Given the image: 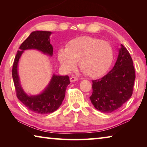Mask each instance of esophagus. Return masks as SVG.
<instances>
[{
    "mask_svg": "<svg viewBox=\"0 0 147 147\" xmlns=\"http://www.w3.org/2000/svg\"><path fill=\"white\" fill-rule=\"evenodd\" d=\"M78 80V78H77V77L76 76H72L70 78V81L71 82H76Z\"/></svg>",
    "mask_w": 147,
    "mask_h": 147,
    "instance_id": "obj_1",
    "label": "esophagus"
}]
</instances>
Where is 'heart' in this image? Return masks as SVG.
Listing matches in <instances>:
<instances>
[{
	"label": "heart",
	"mask_w": 147,
	"mask_h": 147,
	"mask_svg": "<svg viewBox=\"0 0 147 147\" xmlns=\"http://www.w3.org/2000/svg\"><path fill=\"white\" fill-rule=\"evenodd\" d=\"M58 59L66 72L79 67L86 75L96 77L103 74L113 58L112 47L108 42L89 36L72 39L66 47L58 49Z\"/></svg>",
	"instance_id": "1"
}]
</instances>
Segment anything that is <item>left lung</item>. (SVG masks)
Wrapping results in <instances>:
<instances>
[{
  "instance_id": "1",
  "label": "left lung",
  "mask_w": 147,
  "mask_h": 147,
  "mask_svg": "<svg viewBox=\"0 0 147 147\" xmlns=\"http://www.w3.org/2000/svg\"><path fill=\"white\" fill-rule=\"evenodd\" d=\"M135 78L132 59L121 44L111 70L102 78L92 81L93 93L89 97L92 104L102 113L120 108L131 97Z\"/></svg>"
}]
</instances>
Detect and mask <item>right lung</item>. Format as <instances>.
Listing matches in <instances>:
<instances>
[{"label": "right lung", "instance_id": "right-lung-1", "mask_svg": "<svg viewBox=\"0 0 147 147\" xmlns=\"http://www.w3.org/2000/svg\"><path fill=\"white\" fill-rule=\"evenodd\" d=\"M52 34L53 32L49 31L32 32L20 46L12 69V77L17 98L27 109L41 115L53 113L61 105L65 95L66 88L70 84L69 76L53 74L48 85L42 92L37 94H29L24 91L21 86L18 65L22 54L27 50H36L45 55L53 56V47L50 41Z\"/></svg>", "mask_w": 147, "mask_h": 147}]
</instances>
